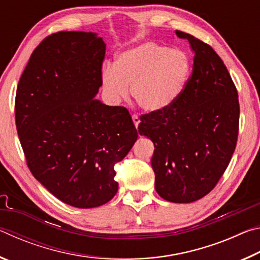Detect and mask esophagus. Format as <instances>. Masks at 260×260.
<instances>
[{"label": "esophagus", "mask_w": 260, "mask_h": 260, "mask_svg": "<svg viewBox=\"0 0 260 260\" xmlns=\"http://www.w3.org/2000/svg\"><path fill=\"white\" fill-rule=\"evenodd\" d=\"M132 119H133V122H134V125H135V127L136 128H138V126H139V124H140V118H139V116H136V114H133V116H132Z\"/></svg>", "instance_id": "34e87169"}]
</instances>
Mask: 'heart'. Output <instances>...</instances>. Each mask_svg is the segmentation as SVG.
I'll return each mask as SVG.
<instances>
[{
    "label": "heart",
    "mask_w": 260,
    "mask_h": 260,
    "mask_svg": "<svg viewBox=\"0 0 260 260\" xmlns=\"http://www.w3.org/2000/svg\"><path fill=\"white\" fill-rule=\"evenodd\" d=\"M189 73L183 51L155 42H143L116 57V64L102 69L103 88L110 100L118 102L129 91L135 103L148 112H159L179 98Z\"/></svg>",
    "instance_id": "obj_1"
}]
</instances>
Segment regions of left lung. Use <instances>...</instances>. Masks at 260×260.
Listing matches in <instances>:
<instances>
[{
	"label": "left lung",
	"mask_w": 260,
	"mask_h": 260,
	"mask_svg": "<svg viewBox=\"0 0 260 260\" xmlns=\"http://www.w3.org/2000/svg\"><path fill=\"white\" fill-rule=\"evenodd\" d=\"M193 51L190 77L175 102L140 117L139 133L153 142L158 195L191 203L212 190L234 153L240 104L231 74L212 47L177 30Z\"/></svg>",
	"instance_id": "obj_1"
}]
</instances>
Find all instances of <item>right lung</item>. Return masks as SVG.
Listing matches in <instances>:
<instances>
[{"label": "right lung", "instance_id": "add662e5", "mask_svg": "<svg viewBox=\"0 0 260 260\" xmlns=\"http://www.w3.org/2000/svg\"><path fill=\"white\" fill-rule=\"evenodd\" d=\"M104 56L96 33H54L35 48L17 87L16 126L28 169L74 208L116 195L114 165L138 140L128 110L95 99Z\"/></svg>", "mask_w": 260, "mask_h": 260}]
</instances>
